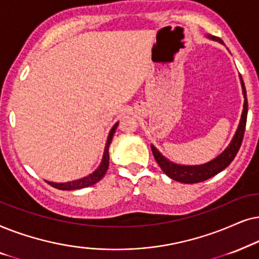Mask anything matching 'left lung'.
I'll list each match as a JSON object with an SVG mask.
<instances>
[{"label":"left lung","instance_id":"left-lung-1","mask_svg":"<svg viewBox=\"0 0 259 259\" xmlns=\"http://www.w3.org/2000/svg\"><path fill=\"white\" fill-rule=\"evenodd\" d=\"M207 39H211L213 41H218L219 44H223V40L219 37L213 36L211 34L206 35ZM240 78V84H242L243 90V96H244V104H243V111L242 116H240L239 124L234 133V136L231 140L229 146L226 147V149L223 151L222 154H219L218 156L213 158V160L206 162L204 164H196V165H186V164H179L175 162L168 160L167 157L163 156L160 151L156 149V147L154 144H150L151 151H153L154 157L158 165L161 167V169L163 170L165 175H168L170 179H173L175 181L182 182V184H196V182H201L207 180V179L214 177L220 171L225 169L231 162L233 161V158L236 157V155L239 150L240 144H242L244 132H245V125H246V117H247V98H246V91L245 86H244L243 79Z\"/></svg>","mask_w":259,"mask_h":259}]
</instances>
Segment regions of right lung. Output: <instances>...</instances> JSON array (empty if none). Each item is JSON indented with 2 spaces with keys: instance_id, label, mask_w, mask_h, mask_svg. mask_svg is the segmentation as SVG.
<instances>
[{
  "instance_id": "1",
  "label": "right lung",
  "mask_w": 259,
  "mask_h": 259,
  "mask_svg": "<svg viewBox=\"0 0 259 259\" xmlns=\"http://www.w3.org/2000/svg\"><path fill=\"white\" fill-rule=\"evenodd\" d=\"M117 126H118V122H117L115 125L111 127V130H110L108 140H106V143H105V149H104V154H103L101 164L98 165V168L95 171H92L91 174L86 175V177H84V178L78 179V180H73V181L60 182V184H58V182L47 181V180H46V182H48L52 187L61 189V191H74V189L90 187V186L97 184L98 181H101L109 168V158H110L109 147H110V143H111L113 134H115Z\"/></svg>"
}]
</instances>
